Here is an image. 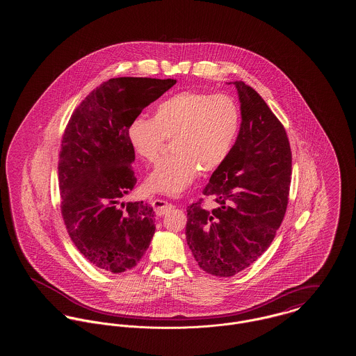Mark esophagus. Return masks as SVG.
Instances as JSON below:
<instances>
[{"instance_id": "esophagus-1", "label": "esophagus", "mask_w": 356, "mask_h": 356, "mask_svg": "<svg viewBox=\"0 0 356 356\" xmlns=\"http://www.w3.org/2000/svg\"><path fill=\"white\" fill-rule=\"evenodd\" d=\"M152 207L156 215H159V216H163L173 209L172 204L165 200H161V199H154L152 202Z\"/></svg>"}]
</instances>
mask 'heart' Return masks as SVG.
Returning a JSON list of instances; mask_svg holds the SVG:
<instances>
[{
    "label": "heart",
    "instance_id": "1",
    "mask_svg": "<svg viewBox=\"0 0 356 356\" xmlns=\"http://www.w3.org/2000/svg\"><path fill=\"white\" fill-rule=\"evenodd\" d=\"M240 109L228 95L180 92L154 106L153 119L138 116L127 140L138 159L153 163L167 140L173 154L161 160L147 180L152 192L180 195L202 173L219 170L240 131Z\"/></svg>",
    "mask_w": 356,
    "mask_h": 356
}]
</instances>
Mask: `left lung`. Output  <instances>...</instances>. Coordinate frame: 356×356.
<instances>
[{"mask_svg":"<svg viewBox=\"0 0 356 356\" xmlns=\"http://www.w3.org/2000/svg\"><path fill=\"white\" fill-rule=\"evenodd\" d=\"M231 84V83H229ZM241 124L227 160L186 208V243L204 271L228 277L245 270L271 245L287 209L292 154L282 122L254 88L235 81Z\"/></svg>","mask_w":356,"mask_h":356,"instance_id":"left-lung-1","label":"left lung"}]
</instances>
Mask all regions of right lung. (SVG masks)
Here are the masks:
<instances>
[{
  "mask_svg": "<svg viewBox=\"0 0 356 356\" xmlns=\"http://www.w3.org/2000/svg\"><path fill=\"white\" fill-rule=\"evenodd\" d=\"M175 84L173 79H111L85 97L65 128L58 160L61 215L77 250L104 271L134 268L152 240V207L122 202L137 181L127 128Z\"/></svg>",
  "mask_w": 356,
  "mask_h": 356,
  "instance_id": "obj_1",
  "label": "right lung"
}]
</instances>
